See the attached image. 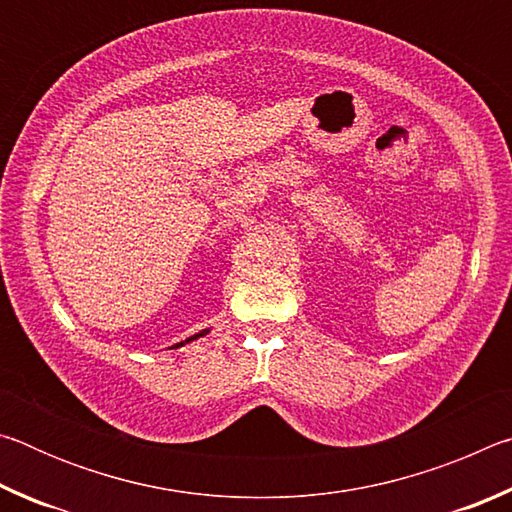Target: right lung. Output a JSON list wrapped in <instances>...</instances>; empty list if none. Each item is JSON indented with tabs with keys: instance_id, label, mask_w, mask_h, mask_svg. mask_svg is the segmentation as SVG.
<instances>
[{
	"instance_id": "right-lung-1",
	"label": "right lung",
	"mask_w": 512,
	"mask_h": 512,
	"mask_svg": "<svg viewBox=\"0 0 512 512\" xmlns=\"http://www.w3.org/2000/svg\"><path fill=\"white\" fill-rule=\"evenodd\" d=\"M207 332H210V329H203V332H198V334H194V336H189V339H187V341H183V343H178V345H185V343H189V341H196V339H201V336H205ZM178 345H176V348H178Z\"/></svg>"
}]
</instances>
